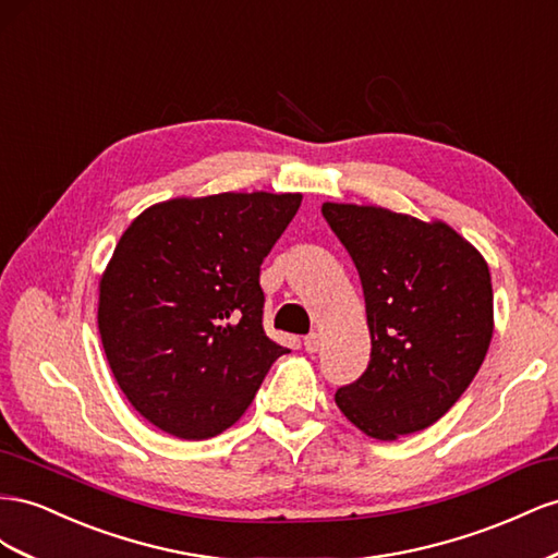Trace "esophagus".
<instances>
[{"instance_id":"obj_1","label":"esophagus","mask_w":558,"mask_h":558,"mask_svg":"<svg viewBox=\"0 0 558 558\" xmlns=\"http://www.w3.org/2000/svg\"><path fill=\"white\" fill-rule=\"evenodd\" d=\"M320 343H323V337L317 331H311L308 337L304 339V348H306V353H317V350H320Z\"/></svg>"}]
</instances>
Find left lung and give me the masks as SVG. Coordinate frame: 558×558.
Segmentation results:
<instances>
[{"label":"left lung","instance_id":"8db88e82","mask_svg":"<svg viewBox=\"0 0 558 558\" xmlns=\"http://www.w3.org/2000/svg\"><path fill=\"white\" fill-rule=\"evenodd\" d=\"M323 215L357 266L372 337L367 372L333 400L372 439L418 433L460 400L488 353V264L441 219L331 201Z\"/></svg>","mask_w":558,"mask_h":558}]
</instances>
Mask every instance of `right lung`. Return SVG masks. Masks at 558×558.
Listing matches in <instances>:
<instances>
[{"label": "right lung", "mask_w": 558, "mask_h": 558, "mask_svg": "<svg viewBox=\"0 0 558 558\" xmlns=\"http://www.w3.org/2000/svg\"><path fill=\"white\" fill-rule=\"evenodd\" d=\"M301 194L225 191L154 203L123 231L98 290L109 369L142 418L201 441L225 433L288 348L262 327L259 266Z\"/></svg>", "instance_id": "right-lung-1"}]
</instances>
